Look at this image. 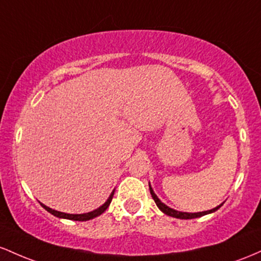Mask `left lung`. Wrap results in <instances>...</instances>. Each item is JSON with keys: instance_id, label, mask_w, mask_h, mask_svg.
<instances>
[{"instance_id": "1", "label": "left lung", "mask_w": 261, "mask_h": 261, "mask_svg": "<svg viewBox=\"0 0 261 261\" xmlns=\"http://www.w3.org/2000/svg\"><path fill=\"white\" fill-rule=\"evenodd\" d=\"M149 190H150V195L151 197H153V200L155 201V203H156L158 208L162 211L163 213H165V215L170 216V217H174V218H178V219H192V218H198V217H202V216L204 215H210V213H213L216 212L219 207L222 206L223 203H221L219 206L215 207V208L212 210H208V211H203V212H196V213H189V212H180V211H176L174 208H170L169 206H166L164 202H162L159 200V197H158L156 195H155L154 190L151 189L150 184H149Z\"/></svg>"}]
</instances>
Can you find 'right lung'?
Wrapping results in <instances>:
<instances>
[{
  "mask_svg": "<svg viewBox=\"0 0 261 261\" xmlns=\"http://www.w3.org/2000/svg\"><path fill=\"white\" fill-rule=\"evenodd\" d=\"M113 195H115V190H113V191L111 192L110 197L107 198V201L105 202V203L102 204V206H99L98 208L91 211V212L81 213V215H70V213L59 212V211H55V210L50 208V207L45 206V204H43V203H40V204H42V207H43L44 210H46L49 213H51L53 216H55V217H58V218L71 219V221H90V219H92V218L97 217V216H99V215H102V213H103L108 208V206H110L111 201H112V198H113Z\"/></svg>",
  "mask_w": 261,
  "mask_h": 261,
  "instance_id": "add662e5",
  "label": "right lung"
}]
</instances>
